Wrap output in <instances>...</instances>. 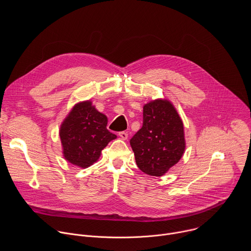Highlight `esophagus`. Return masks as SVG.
<instances>
[{
    "instance_id": "obj_1",
    "label": "esophagus",
    "mask_w": 251,
    "mask_h": 251,
    "mask_svg": "<svg viewBox=\"0 0 251 251\" xmlns=\"http://www.w3.org/2000/svg\"><path fill=\"white\" fill-rule=\"evenodd\" d=\"M119 136L122 140H127L128 139V134L126 132H120L119 133Z\"/></svg>"
}]
</instances>
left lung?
<instances>
[{
  "mask_svg": "<svg viewBox=\"0 0 251 251\" xmlns=\"http://www.w3.org/2000/svg\"><path fill=\"white\" fill-rule=\"evenodd\" d=\"M138 168L162 176L186 150L184 123L173 103L155 99L143 106V126L130 140Z\"/></svg>",
  "mask_w": 251,
  "mask_h": 251,
  "instance_id": "1",
  "label": "left lung"
}]
</instances>
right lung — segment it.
<instances>
[{
  "label": "right lung",
  "instance_id": "right-lung-1",
  "mask_svg": "<svg viewBox=\"0 0 251 251\" xmlns=\"http://www.w3.org/2000/svg\"><path fill=\"white\" fill-rule=\"evenodd\" d=\"M106 115L99 112L91 100L76 103L59 128L63 158L85 169L98 161L101 151L117 136L107 130Z\"/></svg>",
  "mask_w": 251,
  "mask_h": 251
}]
</instances>
